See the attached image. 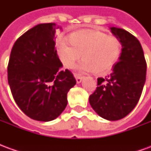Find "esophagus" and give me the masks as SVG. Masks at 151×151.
<instances>
[{
  "label": "esophagus",
  "mask_w": 151,
  "mask_h": 151,
  "mask_svg": "<svg viewBox=\"0 0 151 151\" xmlns=\"http://www.w3.org/2000/svg\"><path fill=\"white\" fill-rule=\"evenodd\" d=\"M75 78L76 81H77V83H81L82 81V77H79V76L75 75Z\"/></svg>",
  "instance_id": "esophagus-1"
}]
</instances>
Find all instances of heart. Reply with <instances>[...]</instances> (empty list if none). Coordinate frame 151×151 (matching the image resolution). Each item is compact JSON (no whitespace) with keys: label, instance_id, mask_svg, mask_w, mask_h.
Returning <instances> with one entry per match:
<instances>
[{"label":"heart","instance_id":"b5f03b06","mask_svg":"<svg viewBox=\"0 0 151 151\" xmlns=\"http://www.w3.org/2000/svg\"><path fill=\"white\" fill-rule=\"evenodd\" d=\"M69 42L59 40L56 51L60 61L67 69L83 59L77 69L80 73L92 72L103 74L108 72L117 62L121 53L119 39L108 36L102 31L79 30L69 35Z\"/></svg>","mask_w":151,"mask_h":151}]
</instances>
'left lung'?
<instances>
[{"label": "left lung", "instance_id": "1", "mask_svg": "<svg viewBox=\"0 0 151 151\" xmlns=\"http://www.w3.org/2000/svg\"><path fill=\"white\" fill-rule=\"evenodd\" d=\"M122 49L119 61L105 78H99L98 86L89 102L99 116L108 120L125 117L135 108L146 82V62L141 43L124 29L110 27Z\"/></svg>", "mask_w": 151, "mask_h": 151}]
</instances>
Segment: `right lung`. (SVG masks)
Wrapping results in <instances>:
<instances>
[{
	"label": "right lung",
	"mask_w": 151,
	"mask_h": 151,
	"mask_svg": "<svg viewBox=\"0 0 151 151\" xmlns=\"http://www.w3.org/2000/svg\"><path fill=\"white\" fill-rule=\"evenodd\" d=\"M55 23L35 26L16 40L8 65V82L19 108L39 121H51L67 106V94L76 84L73 73L61 70L55 48Z\"/></svg>",
	"instance_id": "add662e5"
}]
</instances>
